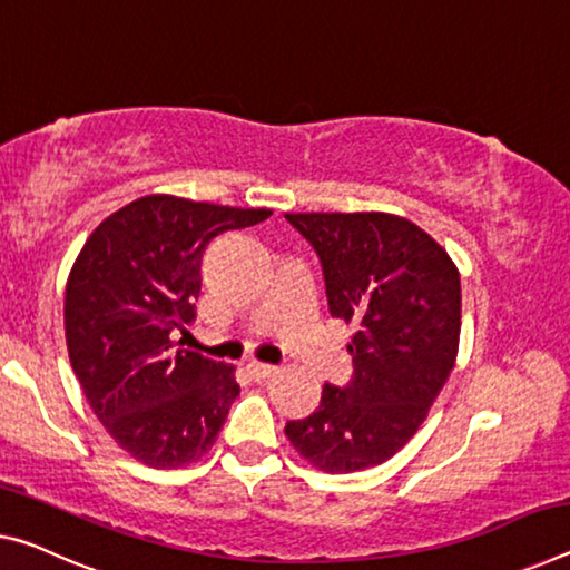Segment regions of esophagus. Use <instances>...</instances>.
<instances>
[{"label":"esophagus","instance_id":"esophagus-1","mask_svg":"<svg viewBox=\"0 0 570 570\" xmlns=\"http://www.w3.org/2000/svg\"><path fill=\"white\" fill-rule=\"evenodd\" d=\"M246 370H248V375L253 377V381H266V377H274L278 373V367L266 365V363H248Z\"/></svg>","mask_w":570,"mask_h":570}]
</instances>
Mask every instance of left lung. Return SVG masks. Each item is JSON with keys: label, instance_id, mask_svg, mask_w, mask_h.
Wrapping results in <instances>:
<instances>
[{"label": "left lung", "instance_id": "1", "mask_svg": "<svg viewBox=\"0 0 570 570\" xmlns=\"http://www.w3.org/2000/svg\"><path fill=\"white\" fill-rule=\"evenodd\" d=\"M322 264L332 317L355 334L350 381L286 423L294 449L330 474L383 464L409 444L454 370L462 284L449 253L387 213H288Z\"/></svg>", "mask_w": 570, "mask_h": 570}]
</instances>
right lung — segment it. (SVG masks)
I'll list each match as a JSON object with an SVG mask.
<instances>
[{"instance_id":"1","label":"right lung","mask_w":570,"mask_h":570,"mask_svg":"<svg viewBox=\"0 0 570 570\" xmlns=\"http://www.w3.org/2000/svg\"><path fill=\"white\" fill-rule=\"evenodd\" d=\"M271 210L147 195L98 225L66 286V342L90 409L111 439L155 469L197 462L240 393L233 365L175 350L195 322L203 253Z\"/></svg>"}]
</instances>
